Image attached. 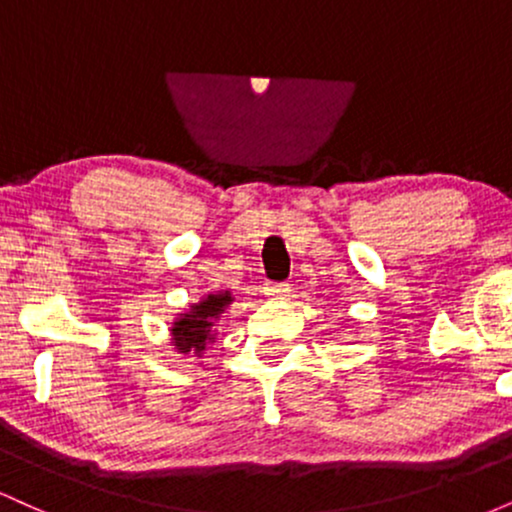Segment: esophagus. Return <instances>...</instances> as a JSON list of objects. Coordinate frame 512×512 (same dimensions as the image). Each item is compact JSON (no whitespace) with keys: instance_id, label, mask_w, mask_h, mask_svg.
Segmentation results:
<instances>
[{"instance_id":"1","label":"esophagus","mask_w":512,"mask_h":512,"mask_svg":"<svg viewBox=\"0 0 512 512\" xmlns=\"http://www.w3.org/2000/svg\"><path fill=\"white\" fill-rule=\"evenodd\" d=\"M289 293H291L289 284H267V286H264V296L274 298V301H279V298H286Z\"/></svg>"}]
</instances>
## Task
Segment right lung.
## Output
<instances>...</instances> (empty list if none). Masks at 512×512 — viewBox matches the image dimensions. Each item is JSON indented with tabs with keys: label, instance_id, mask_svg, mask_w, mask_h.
Segmentation results:
<instances>
[{
	"label": "right lung",
	"instance_id": "1",
	"mask_svg": "<svg viewBox=\"0 0 512 512\" xmlns=\"http://www.w3.org/2000/svg\"><path fill=\"white\" fill-rule=\"evenodd\" d=\"M233 303L231 291L207 293L199 303H192L185 313L175 317L170 327V346L182 356L192 354L202 358L209 344L216 339V322L223 310Z\"/></svg>",
	"mask_w": 512,
	"mask_h": 512
}]
</instances>
